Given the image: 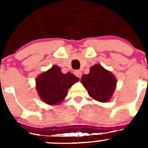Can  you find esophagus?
<instances>
[{"mask_svg":"<svg viewBox=\"0 0 148 148\" xmlns=\"http://www.w3.org/2000/svg\"><path fill=\"white\" fill-rule=\"evenodd\" d=\"M74 74H75V76H77V77H79V78H81L82 71H79V70H76V71H74Z\"/></svg>","mask_w":148,"mask_h":148,"instance_id":"esophagus-1","label":"esophagus"}]
</instances>
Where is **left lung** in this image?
<instances>
[{
    "mask_svg": "<svg viewBox=\"0 0 148 148\" xmlns=\"http://www.w3.org/2000/svg\"><path fill=\"white\" fill-rule=\"evenodd\" d=\"M81 79L89 96L100 102L110 100L116 87L117 80L111 72L101 65L95 64L90 68L88 74H83Z\"/></svg>",
    "mask_w": 148,
    "mask_h": 148,
    "instance_id": "left-lung-1",
    "label": "left lung"
}]
</instances>
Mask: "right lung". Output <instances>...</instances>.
<instances>
[{"mask_svg":"<svg viewBox=\"0 0 148 148\" xmlns=\"http://www.w3.org/2000/svg\"><path fill=\"white\" fill-rule=\"evenodd\" d=\"M79 79L71 72L63 74L60 67L53 65L36 78L37 92L44 102L55 105L64 99L68 89Z\"/></svg>","mask_w":148,"mask_h":148,"instance_id":"right-lung-1","label":"right lung"}]
</instances>
